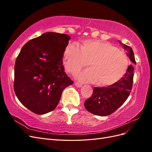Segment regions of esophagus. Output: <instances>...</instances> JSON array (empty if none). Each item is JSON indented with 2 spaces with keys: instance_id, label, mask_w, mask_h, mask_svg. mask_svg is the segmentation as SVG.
<instances>
[{
  "instance_id": "obj_1",
  "label": "esophagus",
  "mask_w": 152,
  "mask_h": 152,
  "mask_svg": "<svg viewBox=\"0 0 152 152\" xmlns=\"http://www.w3.org/2000/svg\"><path fill=\"white\" fill-rule=\"evenodd\" d=\"M75 86H77V87H81L82 86V85L81 84L78 83V82H75Z\"/></svg>"
}]
</instances>
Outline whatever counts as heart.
I'll list each match as a JSON object with an SVG mask.
<instances>
[{"instance_id":"1","label":"heart","mask_w":152,"mask_h":152,"mask_svg":"<svg viewBox=\"0 0 152 152\" xmlns=\"http://www.w3.org/2000/svg\"><path fill=\"white\" fill-rule=\"evenodd\" d=\"M66 70L75 75L82 68H91L81 72L79 79L96 82L101 86L113 85L125 75L129 60L124 52L111 43L99 40L82 41L80 48L73 43L66 45L63 53Z\"/></svg>"}]
</instances>
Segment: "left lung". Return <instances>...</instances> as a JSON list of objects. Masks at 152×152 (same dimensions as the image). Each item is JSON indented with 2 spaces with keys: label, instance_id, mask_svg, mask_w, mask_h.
Listing matches in <instances>:
<instances>
[{
  "label": "left lung",
  "instance_id": "obj_1",
  "mask_svg": "<svg viewBox=\"0 0 152 152\" xmlns=\"http://www.w3.org/2000/svg\"><path fill=\"white\" fill-rule=\"evenodd\" d=\"M124 49L127 51L132 64L136 61L132 48L122 44ZM134 67L130 65L127 70L121 79L116 83L108 87H94L91 97L87 99L84 106L86 109L90 113L99 116H107L113 113L122 106L129 96L132 87Z\"/></svg>",
  "mask_w": 152,
  "mask_h": 152
}]
</instances>
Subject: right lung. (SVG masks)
<instances>
[{"instance_id": "add662e5", "label": "right lung", "mask_w": 152, "mask_h": 152, "mask_svg": "<svg viewBox=\"0 0 152 152\" xmlns=\"http://www.w3.org/2000/svg\"><path fill=\"white\" fill-rule=\"evenodd\" d=\"M70 37L46 32L27 42L15 65L14 90L30 111L42 115L56 107L65 87L73 82L63 65L64 50Z\"/></svg>"}]
</instances>
